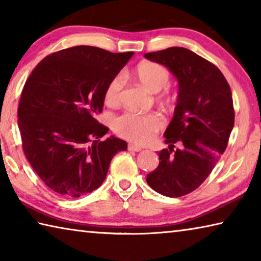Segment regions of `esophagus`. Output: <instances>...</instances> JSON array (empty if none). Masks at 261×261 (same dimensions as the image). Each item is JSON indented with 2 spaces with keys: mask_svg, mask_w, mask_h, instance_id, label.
I'll list each match as a JSON object with an SVG mask.
<instances>
[{
  "mask_svg": "<svg viewBox=\"0 0 261 261\" xmlns=\"http://www.w3.org/2000/svg\"><path fill=\"white\" fill-rule=\"evenodd\" d=\"M127 148H129V151H132V152H140L141 149H143V147L139 146V145H136V144H129Z\"/></svg>",
  "mask_w": 261,
  "mask_h": 261,
  "instance_id": "esophagus-1",
  "label": "esophagus"
}]
</instances>
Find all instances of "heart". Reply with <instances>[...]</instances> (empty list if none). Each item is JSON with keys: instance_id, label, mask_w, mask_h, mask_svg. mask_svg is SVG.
Returning a JSON list of instances; mask_svg holds the SVG:
<instances>
[{"instance_id": "1", "label": "heart", "mask_w": 261, "mask_h": 261, "mask_svg": "<svg viewBox=\"0 0 261 261\" xmlns=\"http://www.w3.org/2000/svg\"><path fill=\"white\" fill-rule=\"evenodd\" d=\"M136 77L145 88L153 93H158L167 87L170 74L161 64L154 62H141L136 69ZM123 86H124L123 74H117L110 79L105 92L106 102L109 106H115L120 102ZM162 125V117L155 113L137 114L126 112L115 118L114 121V130L118 136L138 144L148 143Z\"/></svg>"}]
</instances>
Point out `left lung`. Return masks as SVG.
<instances>
[{
  "label": "left lung",
  "mask_w": 261,
  "mask_h": 261,
  "mask_svg": "<svg viewBox=\"0 0 261 261\" xmlns=\"http://www.w3.org/2000/svg\"><path fill=\"white\" fill-rule=\"evenodd\" d=\"M144 56L165 65L178 83L174 116L163 135L169 149L159 152L160 162L146 180L163 196L182 197L208 177L227 147L235 122L231 90L214 64L187 48ZM176 142L181 147L174 151Z\"/></svg>",
  "instance_id": "8db88e82"
}]
</instances>
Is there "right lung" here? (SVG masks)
Instances as JSON below:
<instances>
[{
	"label": "right lung",
	"instance_id": "right-lung-1",
	"mask_svg": "<svg viewBox=\"0 0 261 261\" xmlns=\"http://www.w3.org/2000/svg\"><path fill=\"white\" fill-rule=\"evenodd\" d=\"M134 51L76 46L45 57L25 83L18 127L26 158L51 191L79 198L101 187L126 141L107 135L96 116L105 92Z\"/></svg>",
	"mask_w": 261,
	"mask_h": 261
}]
</instances>
